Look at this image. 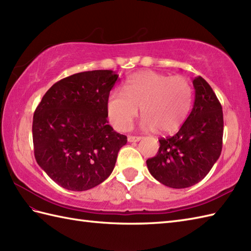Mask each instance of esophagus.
I'll use <instances>...</instances> for the list:
<instances>
[{
	"instance_id": "34e87169",
	"label": "esophagus",
	"mask_w": 251,
	"mask_h": 251,
	"mask_svg": "<svg viewBox=\"0 0 251 251\" xmlns=\"http://www.w3.org/2000/svg\"><path fill=\"white\" fill-rule=\"evenodd\" d=\"M141 139H142L141 137H137V136H129L128 138H127L128 142H138V141H140Z\"/></svg>"
}]
</instances>
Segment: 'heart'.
Wrapping results in <instances>:
<instances>
[{
  "instance_id": "obj_1",
  "label": "heart",
  "mask_w": 251,
  "mask_h": 251,
  "mask_svg": "<svg viewBox=\"0 0 251 251\" xmlns=\"http://www.w3.org/2000/svg\"><path fill=\"white\" fill-rule=\"evenodd\" d=\"M192 103V88L183 76L142 71L132 74L106 100V115L115 129L125 131L140 108L141 127L159 132L177 130L185 121Z\"/></svg>"
}]
</instances>
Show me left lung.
<instances>
[{
    "label": "left lung",
    "mask_w": 251,
    "mask_h": 251,
    "mask_svg": "<svg viewBox=\"0 0 251 251\" xmlns=\"http://www.w3.org/2000/svg\"><path fill=\"white\" fill-rule=\"evenodd\" d=\"M193 108L179 131L161 138L157 154L147 161L158 182L173 189L199 183L219 158L222 150L223 112L214 90L201 76L193 78Z\"/></svg>",
    "instance_id": "1"
}]
</instances>
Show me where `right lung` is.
<instances>
[{
  "label": "right lung",
  "instance_id": "add662e5",
  "mask_svg": "<svg viewBox=\"0 0 251 251\" xmlns=\"http://www.w3.org/2000/svg\"><path fill=\"white\" fill-rule=\"evenodd\" d=\"M112 70L73 74L52 85L34 112L32 135L39 166L62 188L86 191L113 172L127 137L106 121Z\"/></svg>",
  "mask_w": 251,
  "mask_h": 251
}]
</instances>
